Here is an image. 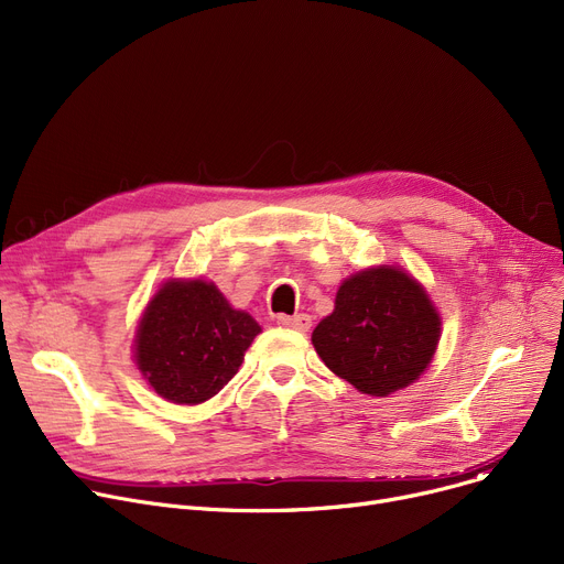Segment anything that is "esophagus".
Returning <instances> with one entry per match:
<instances>
[{
    "instance_id": "34e87169",
    "label": "esophagus",
    "mask_w": 564,
    "mask_h": 564,
    "mask_svg": "<svg viewBox=\"0 0 564 564\" xmlns=\"http://www.w3.org/2000/svg\"><path fill=\"white\" fill-rule=\"evenodd\" d=\"M276 322L281 324V327L285 329H292V332H308L311 329V317L308 315H279Z\"/></svg>"
}]
</instances>
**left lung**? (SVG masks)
I'll return each mask as SVG.
<instances>
[{
  "label": "left lung",
  "instance_id": "left-lung-1",
  "mask_svg": "<svg viewBox=\"0 0 564 564\" xmlns=\"http://www.w3.org/2000/svg\"><path fill=\"white\" fill-rule=\"evenodd\" d=\"M438 336L441 317L425 288L400 267L381 264L343 281L334 313L311 340L334 375L387 398L425 372Z\"/></svg>",
  "mask_w": 564,
  "mask_h": 564
}]
</instances>
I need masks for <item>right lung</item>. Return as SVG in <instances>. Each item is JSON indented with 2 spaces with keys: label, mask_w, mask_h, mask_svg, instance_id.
<instances>
[{
  "label": "right lung",
  "mask_w": 564,
  "mask_h": 564,
  "mask_svg": "<svg viewBox=\"0 0 564 564\" xmlns=\"http://www.w3.org/2000/svg\"><path fill=\"white\" fill-rule=\"evenodd\" d=\"M260 324L232 308L215 283L166 281L148 302L134 361L158 395L173 404H200L240 370Z\"/></svg>",
  "instance_id": "obj_1"
}]
</instances>
